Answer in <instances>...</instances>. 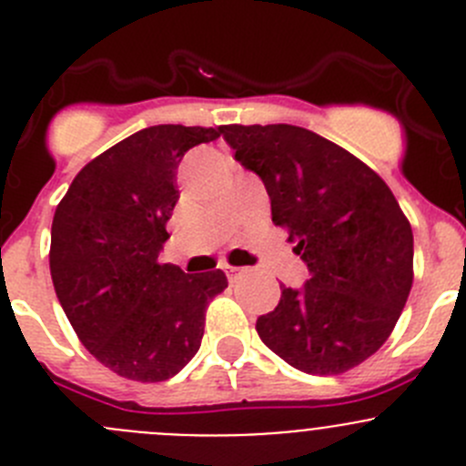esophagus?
<instances>
[{
  "instance_id": "34e87169",
  "label": "esophagus",
  "mask_w": 466,
  "mask_h": 466,
  "mask_svg": "<svg viewBox=\"0 0 466 466\" xmlns=\"http://www.w3.org/2000/svg\"><path fill=\"white\" fill-rule=\"evenodd\" d=\"M242 272V268H233V266H226V275H228V279H233V277H238Z\"/></svg>"
}]
</instances>
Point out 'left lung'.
Wrapping results in <instances>:
<instances>
[{
    "label": "left lung",
    "mask_w": 466,
    "mask_h": 466,
    "mask_svg": "<svg viewBox=\"0 0 466 466\" xmlns=\"http://www.w3.org/2000/svg\"><path fill=\"white\" fill-rule=\"evenodd\" d=\"M236 159L270 196L272 221L307 263L302 289L256 321L268 349L307 374H341L377 353L413 284V233L386 182L332 140L293 125H226Z\"/></svg>",
    "instance_id": "obj_1"
}]
</instances>
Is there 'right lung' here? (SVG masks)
<instances>
[{"mask_svg":"<svg viewBox=\"0 0 466 466\" xmlns=\"http://www.w3.org/2000/svg\"><path fill=\"white\" fill-rule=\"evenodd\" d=\"M221 136L212 127L157 125L89 161L59 200L50 275L68 323L101 365L131 381L175 377L200 349L221 270L187 275L159 263L180 198L182 157Z\"/></svg>","mask_w":466,"mask_h":466,"instance_id":"add662e5","label":"right lung"}]
</instances>
